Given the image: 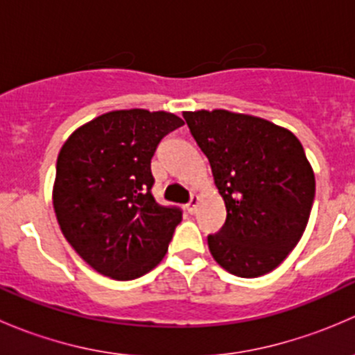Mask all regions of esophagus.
<instances>
[{
    "mask_svg": "<svg viewBox=\"0 0 355 355\" xmlns=\"http://www.w3.org/2000/svg\"><path fill=\"white\" fill-rule=\"evenodd\" d=\"M198 204H199V198H198V196H192L191 200H189V202H187V211H189V213L194 214L196 211H198Z\"/></svg>",
    "mask_w": 355,
    "mask_h": 355,
    "instance_id": "esophagus-1",
    "label": "esophagus"
}]
</instances>
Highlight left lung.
<instances>
[{"label":"left lung","instance_id":"obj_1","mask_svg":"<svg viewBox=\"0 0 355 355\" xmlns=\"http://www.w3.org/2000/svg\"><path fill=\"white\" fill-rule=\"evenodd\" d=\"M227 206L207 235L214 261L235 277L273 271L302 237L313 207V168L299 139L271 121L225 110L185 111Z\"/></svg>","mask_w":355,"mask_h":355}]
</instances>
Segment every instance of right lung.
Here are the masks:
<instances>
[{"label":"right lung","instance_id":"1","mask_svg":"<svg viewBox=\"0 0 355 355\" xmlns=\"http://www.w3.org/2000/svg\"><path fill=\"white\" fill-rule=\"evenodd\" d=\"M182 125L173 113L118 110L63 144L53 206L67 241L98 273L134 280L166 254L182 209L156 202L151 159L161 139Z\"/></svg>","mask_w":355,"mask_h":355}]
</instances>
